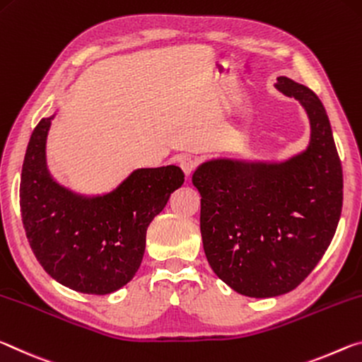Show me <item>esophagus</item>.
I'll list each match as a JSON object with an SVG mask.
<instances>
[{
  "label": "esophagus",
  "mask_w": 362,
  "mask_h": 362,
  "mask_svg": "<svg viewBox=\"0 0 362 362\" xmlns=\"http://www.w3.org/2000/svg\"><path fill=\"white\" fill-rule=\"evenodd\" d=\"M180 167H181L182 171H185V175L189 176V175H192V171L195 168H197V162H195L192 157H181L180 158Z\"/></svg>",
  "instance_id": "1"
}]
</instances>
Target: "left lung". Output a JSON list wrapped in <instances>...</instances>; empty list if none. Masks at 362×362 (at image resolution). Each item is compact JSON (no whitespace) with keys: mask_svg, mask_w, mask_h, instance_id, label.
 Returning a JSON list of instances; mask_svg holds the SVG:
<instances>
[{"mask_svg":"<svg viewBox=\"0 0 362 362\" xmlns=\"http://www.w3.org/2000/svg\"><path fill=\"white\" fill-rule=\"evenodd\" d=\"M311 125L306 151L279 163L216 158L200 165V233L206 259L245 297L269 298L303 282L334 239L343 173L329 117L310 88L277 76Z\"/></svg>","mask_w":362,"mask_h":362,"instance_id":"1","label":"left lung"}]
</instances>
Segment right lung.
Wrapping results in <instances>:
<instances>
[{"label":"right lung","instance_id":"1","mask_svg":"<svg viewBox=\"0 0 362 362\" xmlns=\"http://www.w3.org/2000/svg\"><path fill=\"white\" fill-rule=\"evenodd\" d=\"M54 115L28 141L21 176V213L35 257L52 279L81 293L107 295L139 269L151 221L185 182L180 167L138 168L114 191L81 195L52 180L46 138Z\"/></svg>","mask_w":362,"mask_h":362}]
</instances>
